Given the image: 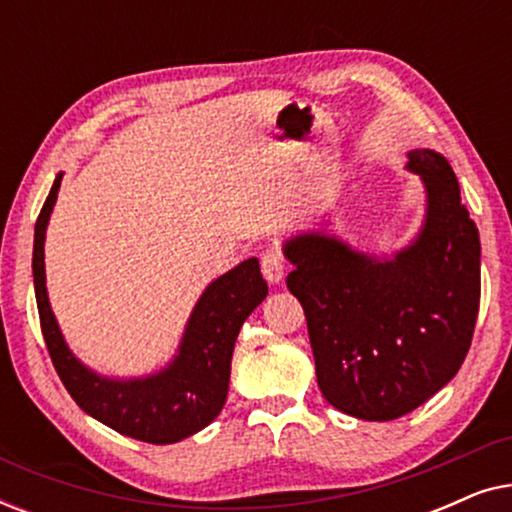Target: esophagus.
<instances>
[{
  "mask_svg": "<svg viewBox=\"0 0 512 512\" xmlns=\"http://www.w3.org/2000/svg\"><path fill=\"white\" fill-rule=\"evenodd\" d=\"M261 270H263V277L268 279L270 284H279L286 275L284 256L277 254V251H268V254H263Z\"/></svg>",
  "mask_w": 512,
  "mask_h": 512,
  "instance_id": "obj_1",
  "label": "esophagus"
}]
</instances>
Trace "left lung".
<instances>
[{
    "label": "left lung",
    "mask_w": 512,
    "mask_h": 512,
    "mask_svg": "<svg viewBox=\"0 0 512 512\" xmlns=\"http://www.w3.org/2000/svg\"><path fill=\"white\" fill-rule=\"evenodd\" d=\"M405 170L424 186V219L391 254L300 230L282 251L293 272L321 394L366 422L408 415L464 363L480 307V235L443 153L415 149Z\"/></svg>",
    "instance_id": "8db88e82"
}]
</instances>
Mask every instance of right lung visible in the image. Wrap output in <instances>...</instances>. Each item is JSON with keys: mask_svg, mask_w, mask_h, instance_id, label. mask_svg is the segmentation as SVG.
<instances>
[{"mask_svg": "<svg viewBox=\"0 0 512 512\" xmlns=\"http://www.w3.org/2000/svg\"><path fill=\"white\" fill-rule=\"evenodd\" d=\"M60 184L62 172L55 174L41 207L32 251L34 296L53 366L76 405L97 422L144 443H179L212 424L226 403L235 340L249 314L268 296L258 258H247L207 284L165 366L135 377L102 375L69 349L48 300L44 244Z\"/></svg>", "mask_w": 512, "mask_h": 512, "instance_id": "right-lung-1", "label": "right lung"}]
</instances>
